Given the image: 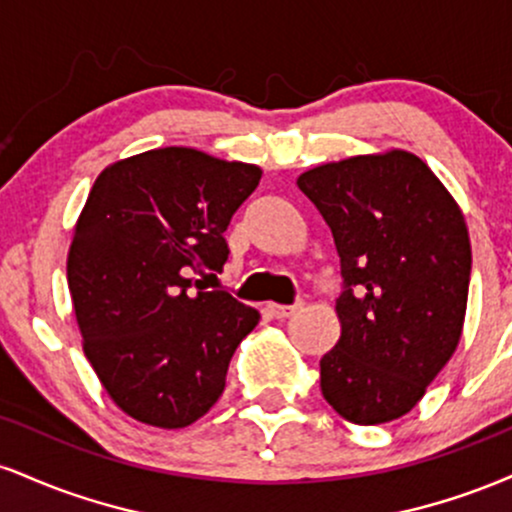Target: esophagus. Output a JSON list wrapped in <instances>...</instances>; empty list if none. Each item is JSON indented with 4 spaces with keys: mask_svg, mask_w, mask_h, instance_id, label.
I'll return each instance as SVG.
<instances>
[{
    "mask_svg": "<svg viewBox=\"0 0 512 512\" xmlns=\"http://www.w3.org/2000/svg\"><path fill=\"white\" fill-rule=\"evenodd\" d=\"M267 313L276 317V320H286L298 313V305H279V303H267Z\"/></svg>",
    "mask_w": 512,
    "mask_h": 512,
    "instance_id": "34e87169",
    "label": "esophagus"
}]
</instances>
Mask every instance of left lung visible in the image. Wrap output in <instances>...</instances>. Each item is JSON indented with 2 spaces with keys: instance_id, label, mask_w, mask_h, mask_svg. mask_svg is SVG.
Here are the masks:
<instances>
[{
  "instance_id": "obj_1",
  "label": "left lung",
  "mask_w": 512,
  "mask_h": 512,
  "mask_svg": "<svg viewBox=\"0 0 512 512\" xmlns=\"http://www.w3.org/2000/svg\"><path fill=\"white\" fill-rule=\"evenodd\" d=\"M296 185L330 226L344 276L322 397L351 424L395 421L460 344L472 272L462 209L402 149L322 163Z\"/></svg>"
}]
</instances>
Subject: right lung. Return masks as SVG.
<instances>
[{"label":"right lung","mask_w":512,"mask_h":512,"mask_svg":"<svg viewBox=\"0 0 512 512\" xmlns=\"http://www.w3.org/2000/svg\"><path fill=\"white\" fill-rule=\"evenodd\" d=\"M260 166L166 146L110 163L74 226L67 281L84 354L132 419L185 428L214 407L260 313L204 291Z\"/></svg>","instance_id":"add662e5"}]
</instances>
